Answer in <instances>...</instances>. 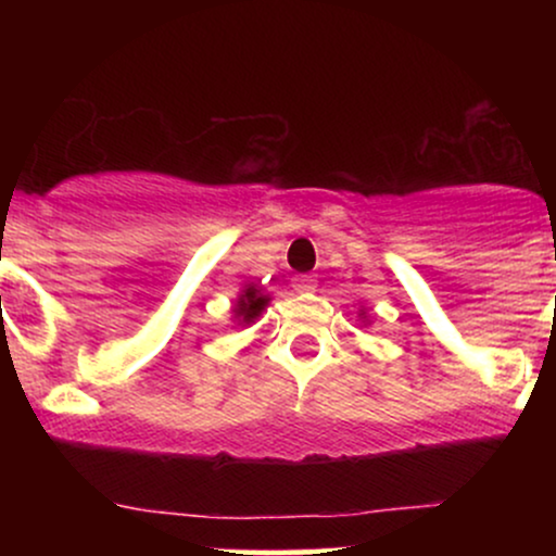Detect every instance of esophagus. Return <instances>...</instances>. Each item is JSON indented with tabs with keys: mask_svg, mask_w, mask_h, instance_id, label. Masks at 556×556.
Here are the masks:
<instances>
[{
	"mask_svg": "<svg viewBox=\"0 0 556 556\" xmlns=\"http://www.w3.org/2000/svg\"><path fill=\"white\" fill-rule=\"evenodd\" d=\"M316 279L314 277H295L292 279V290L300 292V295H311V292H316Z\"/></svg>",
	"mask_w": 556,
	"mask_h": 556,
	"instance_id": "34e87169",
	"label": "esophagus"
}]
</instances>
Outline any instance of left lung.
I'll use <instances>...</instances> for the list:
<instances>
[{"mask_svg": "<svg viewBox=\"0 0 556 556\" xmlns=\"http://www.w3.org/2000/svg\"><path fill=\"white\" fill-rule=\"evenodd\" d=\"M358 318H361V321H363V327H368V316H366V311H358Z\"/></svg>", "mask_w": 556, "mask_h": 556, "instance_id": "8db88e82", "label": "left lung"}]
</instances>
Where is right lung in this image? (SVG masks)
Masks as SVG:
<instances>
[{
  "instance_id": "add662e5",
  "label": "right lung",
  "mask_w": 556,
  "mask_h": 556,
  "mask_svg": "<svg viewBox=\"0 0 556 556\" xmlns=\"http://www.w3.org/2000/svg\"><path fill=\"white\" fill-rule=\"evenodd\" d=\"M269 303H271V298L264 287L256 282H245L242 285L238 300H235V305H232V321L238 324V327H251V324L256 321L261 314H264L266 305Z\"/></svg>"
}]
</instances>
